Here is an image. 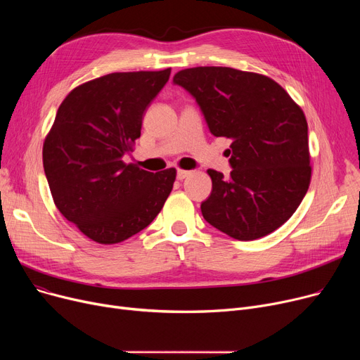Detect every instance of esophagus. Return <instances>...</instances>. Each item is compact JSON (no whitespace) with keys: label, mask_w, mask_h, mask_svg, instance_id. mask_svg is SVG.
I'll return each instance as SVG.
<instances>
[{"label":"esophagus","mask_w":360,"mask_h":360,"mask_svg":"<svg viewBox=\"0 0 360 360\" xmlns=\"http://www.w3.org/2000/svg\"><path fill=\"white\" fill-rule=\"evenodd\" d=\"M188 175H191V172L190 170H182V169H179L178 172H176V178L179 179V181H182V179H185Z\"/></svg>","instance_id":"esophagus-1"}]
</instances>
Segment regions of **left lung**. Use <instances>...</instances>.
<instances>
[{"label":"left lung","instance_id":"8db88e82","mask_svg":"<svg viewBox=\"0 0 360 360\" xmlns=\"http://www.w3.org/2000/svg\"><path fill=\"white\" fill-rule=\"evenodd\" d=\"M198 103L216 137L231 139L232 172L209 169L210 197L202 217L220 232L254 240L288 221L309 182L308 124L274 80L229 67H195L175 74Z\"/></svg>","mask_w":360,"mask_h":360}]
</instances>
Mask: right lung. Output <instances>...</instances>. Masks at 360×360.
Returning <instances> with one entry per match:
<instances>
[{"instance_id": "add662e5", "label": "right lung", "mask_w": 360, "mask_h": 360, "mask_svg": "<svg viewBox=\"0 0 360 360\" xmlns=\"http://www.w3.org/2000/svg\"><path fill=\"white\" fill-rule=\"evenodd\" d=\"M162 71L112 72L75 87L44 143V169L56 209L103 245L139 233L160 213L176 178L124 163L141 134L147 106L167 83Z\"/></svg>"}]
</instances>
